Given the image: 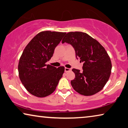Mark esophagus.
I'll use <instances>...</instances> for the list:
<instances>
[{
  "mask_svg": "<svg viewBox=\"0 0 128 128\" xmlns=\"http://www.w3.org/2000/svg\"><path fill=\"white\" fill-rule=\"evenodd\" d=\"M71 70H71V68H64V72H70Z\"/></svg>",
  "mask_w": 128,
  "mask_h": 128,
  "instance_id": "esophagus-1",
  "label": "esophagus"
}]
</instances>
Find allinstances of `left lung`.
Masks as SVG:
<instances>
[{"instance_id":"1","label":"left lung","mask_w":128,"mask_h":128,"mask_svg":"<svg viewBox=\"0 0 128 128\" xmlns=\"http://www.w3.org/2000/svg\"><path fill=\"white\" fill-rule=\"evenodd\" d=\"M70 44L76 52V58L84 62L82 71L72 68L75 73L71 84L76 92L89 96L103 89L111 74L112 62L106 51L102 45L86 33H67L62 43Z\"/></svg>"}]
</instances>
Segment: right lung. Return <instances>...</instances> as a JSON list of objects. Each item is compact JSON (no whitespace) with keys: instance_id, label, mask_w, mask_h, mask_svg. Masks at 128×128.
<instances>
[{"instance_id":"1","label":"right lung","mask_w":128,"mask_h":128,"mask_svg":"<svg viewBox=\"0 0 128 128\" xmlns=\"http://www.w3.org/2000/svg\"><path fill=\"white\" fill-rule=\"evenodd\" d=\"M66 32L42 31L26 46L18 64L19 78L30 94L38 97L50 95L56 90L64 71L46 64L52 57L55 48Z\"/></svg>"}]
</instances>
